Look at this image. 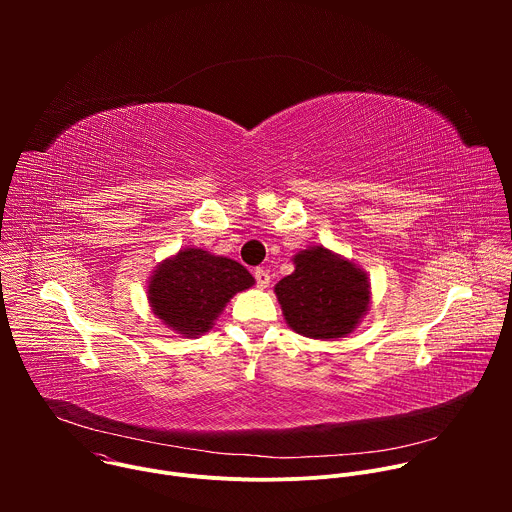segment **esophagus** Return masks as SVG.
Returning <instances> with one entry per match:
<instances>
[{
  "label": "esophagus",
  "mask_w": 512,
  "mask_h": 512,
  "mask_svg": "<svg viewBox=\"0 0 512 512\" xmlns=\"http://www.w3.org/2000/svg\"><path fill=\"white\" fill-rule=\"evenodd\" d=\"M255 281H257V287L265 289V287H269L271 277H269V273H267L263 267H257V269H255Z\"/></svg>",
  "instance_id": "esophagus-1"
}]
</instances>
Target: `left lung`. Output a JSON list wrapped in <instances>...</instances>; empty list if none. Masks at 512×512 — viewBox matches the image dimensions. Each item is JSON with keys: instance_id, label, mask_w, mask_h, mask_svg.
<instances>
[{"instance_id": "8db88e82", "label": "left lung", "mask_w": 512, "mask_h": 512, "mask_svg": "<svg viewBox=\"0 0 512 512\" xmlns=\"http://www.w3.org/2000/svg\"><path fill=\"white\" fill-rule=\"evenodd\" d=\"M291 263L294 271L273 287L285 324L314 340L352 334L373 298L367 271L324 245L300 249Z\"/></svg>"}]
</instances>
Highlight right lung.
I'll return each instance as SVG.
<instances>
[{
	"instance_id": "1",
	"label": "right lung",
	"mask_w": 512,
	"mask_h": 512,
	"mask_svg": "<svg viewBox=\"0 0 512 512\" xmlns=\"http://www.w3.org/2000/svg\"><path fill=\"white\" fill-rule=\"evenodd\" d=\"M253 285V275L235 259L184 247L156 265L145 294L152 314L168 330L198 338L212 330L233 296Z\"/></svg>"
}]
</instances>
